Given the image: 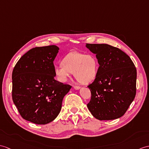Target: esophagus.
Here are the masks:
<instances>
[{
  "mask_svg": "<svg viewBox=\"0 0 149 149\" xmlns=\"http://www.w3.org/2000/svg\"><path fill=\"white\" fill-rule=\"evenodd\" d=\"M73 88H74V89H76V90H77V89H80V86H73Z\"/></svg>",
  "mask_w": 149,
  "mask_h": 149,
  "instance_id": "obj_1",
  "label": "esophagus"
}]
</instances>
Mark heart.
Returning <instances> with one entry per match:
<instances>
[{
    "mask_svg": "<svg viewBox=\"0 0 149 149\" xmlns=\"http://www.w3.org/2000/svg\"><path fill=\"white\" fill-rule=\"evenodd\" d=\"M97 61L91 54L70 52L62 59L61 64L55 65L54 73L59 81L65 82L74 73L75 78L82 84H88L97 74Z\"/></svg>",
    "mask_w": 149,
    "mask_h": 149,
    "instance_id": "b5f03b06",
    "label": "heart"
}]
</instances>
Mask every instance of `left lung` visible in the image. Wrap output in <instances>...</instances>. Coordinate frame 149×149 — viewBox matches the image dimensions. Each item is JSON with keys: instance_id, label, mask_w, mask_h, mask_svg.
<instances>
[{"instance_id": "1", "label": "left lung", "mask_w": 149, "mask_h": 149, "mask_svg": "<svg viewBox=\"0 0 149 149\" xmlns=\"http://www.w3.org/2000/svg\"><path fill=\"white\" fill-rule=\"evenodd\" d=\"M96 54L100 65L95 81L89 84L91 93L87 107L99 120L122 117L135 97L136 69L124 51L106 44H86Z\"/></svg>"}]
</instances>
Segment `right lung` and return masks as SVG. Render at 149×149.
Returning <instances> with one entry per match:
<instances>
[{
  "mask_svg": "<svg viewBox=\"0 0 149 149\" xmlns=\"http://www.w3.org/2000/svg\"><path fill=\"white\" fill-rule=\"evenodd\" d=\"M58 50L54 45L32 48L13 70V101L22 118L34 124L53 121L72 88L54 79L53 61Z\"/></svg>",
  "mask_w": 149,
  "mask_h": 149,
  "instance_id": "right-lung-1",
  "label": "right lung"
}]
</instances>
